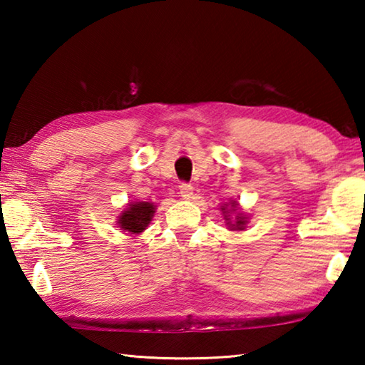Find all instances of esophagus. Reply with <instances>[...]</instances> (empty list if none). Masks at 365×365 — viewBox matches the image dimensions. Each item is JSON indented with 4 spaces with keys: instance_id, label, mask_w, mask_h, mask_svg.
Segmentation results:
<instances>
[{
    "instance_id": "34e87169",
    "label": "esophagus",
    "mask_w": 365,
    "mask_h": 365,
    "mask_svg": "<svg viewBox=\"0 0 365 365\" xmlns=\"http://www.w3.org/2000/svg\"><path fill=\"white\" fill-rule=\"evenodd\" d=\"M180 196L183 197V200H190V197L193 196V187L188 183H182L180 185Z\"/></svg>"
}]
</instances>
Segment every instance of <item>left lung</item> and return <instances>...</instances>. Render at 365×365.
I'll list each match as a JSON object with an SVG mask.
<instances>
[{
    "mask_svg": "<svg viewBox=\"0 0 365 365\" xmlns=\"http://www.w3.org/2000/svg\"><path fill=\"white\" fill-rule=\"evenodd\" d=\"M220 211L222 215H224V220H225V225L228 227V230H237V232H242L248 225V219L246 217V214L240 211V206L237 201H230L227 202V205L220 206ZM232 213L235 214V218H230V215Z\"/></svg>",
    "mask_w": 365,
    "mask_h": 365,
    "instance_id": "8db88e82",
    "label": "left lung"
}]
</instances>
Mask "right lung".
Masks as SVG:
<instances>
[{
	"instance_id": "right-lung-1",
	"label": "right lung",
	"mask_w": 365,
	"mask_h": 365,
	"mask_svg": "<svg viewBox=\"0 0 365 365\" xmlns=\"http://www.w3.org/2000/svg\"><path fill=\"white\" fill-rule=\"evenodd\" d=\"M154 212H156L154 202L132 201L128 202L125 209H123L119 215H117V227L130 235H140L146 230L148 225H150Z\"/></svg>"
}]
</instances>
